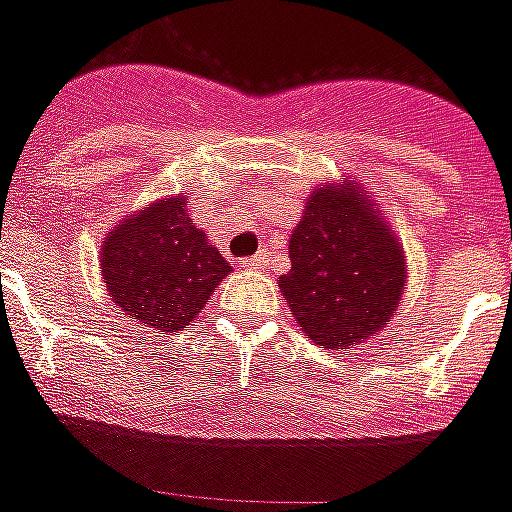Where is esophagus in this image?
I'll return each mask as SVG.
<instances>
[{
	"instance_id": "obj_1",
	"label": "esophagus",
	"mask_w": 512,
	"mask_h": 512,
	"mask_svg": "<svg viewBox=\"0 0 512 512\" xmlns=\"http://www.w3.org/2000/svg\"><path fill=\"white\" fill-rule=\"evenodd\" d=\"M242 267H245V270H261V267H267V253L261 251V253H256V256L242 259Z\"/></svg>"
}]
</instances>
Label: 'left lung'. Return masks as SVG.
<instances>
[{
  "mask_svg": "<svg viewBox=\"0 0 512 512\" xmlns=\"http://www.w3.org/2000/svg\"><path fill=\"white\" fill-rule=\"evenodd\" d=\"M354 185L313 190L281 278L297 324L324 349L371 338L404 294V251Z\"/></svg>",
  "mask_w": 512,
  "mask_h": 512,
  "instance_id": "8db88e82",
  "label": "left lung"
}]
</instances>
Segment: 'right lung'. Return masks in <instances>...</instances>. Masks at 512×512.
Returning <instances> with one entry per match:
<instances>
[{
    "mask_svg": "<svg viewBox=\"0 0 512 512\" xmlns=\"http://www.w3.org/2000/svg\"><path fill=\"white\" fill-rule=\"evenodd\" d=\"M100 270L111 300L128 316L177 333L199 316L231 267L190 223L185 199H166L108 234Z\"/></svg>",
    "mask_w": 512,
    "mask_h": 512,
    "instance_id": "obj_1",
    "label": "right lung"
}]
</instances>
